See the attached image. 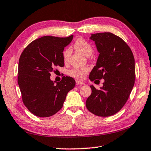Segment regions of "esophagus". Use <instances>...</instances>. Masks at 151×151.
Instances as JSON below:
<instances>
[{"label": "esophagus", "instance_id": "34e87169", "mask_svg": "<svg viewBox=\"0 0 151 151\" xmlns=\"http://www.w3.org/2000/svg\"><path fill=\"white\" fill-rule=\"evenodd\" d=\"M76 84L77 85H84V83L83 82H82V81H78V80H76Z\"/></svg>", "mask_w": 151, "mask_h": 151}]
</instances>
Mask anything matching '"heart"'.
Masks as SVG:
<instances>
[{
	"mask_svg": "<svg viewBox=\"0 0 151 151\" xmlns=\"http://www.w3.org/2000/svg\"><path fill=\"white\" fill-rule=\"evenodd\" d=\"M74 47L75 50L81 54L85 55V57H90L93 52V48L91 45L85 40L83 39H78L74 43ZM70 49L66 48L63 52V60L65 62H67L69 59L70 56ZM88 68H74L69 71V75L72 77L77 79H83L85 77L86 74L88 72Z\"/></svg>",
	"mask_w": 151,
	"mask_h": 151,
	"instance_id": "heart-1",
	"label": "heart"
}]
</instances>
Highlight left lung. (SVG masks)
Segmentation results:
<instances>
[{"mask_svg":"<svg viewBox=\"0 0 151 151\" xmlns=\"http://www.w3.org/2000/svg\"><path fill=\"white\" fill-rule=\"evenodd\" d=\"M99 52L89 79L103 78V86L92 93L86 101L89 111L96 116H110L121 110L129 99L134 84L135 63L131 48L121 38L111 32L91 35Z\"/></svg>","mask_w":151,"mask_h":151,"instance_id":"left-lung-1","label":"left lung"}]
</instances>
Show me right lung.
Listing matches in <instances>:
<instances>
[{
	"label": "right lung",
	"mask_w": 151,
	"mask_h": 151,
	"mask_svg": "<svg viewBox=\"0 0 151 151\" xmlns=\"http://www.w3.org/2000/svg\"><path fill=\"white\" fill-rule=\"evenodd\" d=\"M73 38L45 36L30 42L20 55L18 84L24 104L36 116L54 115L75 87V81L70 76H63L57 84L50 78L56 66H64L63 52Z\"/></svg>",
	"instance_id": "add662e5"
}]
</instances>
